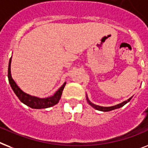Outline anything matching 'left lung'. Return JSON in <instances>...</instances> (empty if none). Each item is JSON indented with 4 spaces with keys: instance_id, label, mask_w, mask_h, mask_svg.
Segmentation results:
<instances>
[{
    "instance_id": "8db88e82",
    "label": "left lung",
    "mask_w": 148,
    "mask_h": 148,
    "mask_svg": "<svg viewBox=\"0 0 148 148\" xmlns=\"http://www.w3.org/2000/svg\"><path fill=\"white\" fill-rule=\"evenodd\" d=\"M132 98V97H130L129 99L125 100V101L122 102V103H119V104H117V105H115V106H108V107H105V106H98V105H96V104H93V103H91L90 100H89L88 97H87V94H86V101L88 102V103L90 105L92 106L93 108H94L95 109H97V110H99V111H102V112H109V111H112V110H114V109H119V108H121L123 106H125L127 103L130 101L131 99Z\"/></svg>"
}]
</instances>
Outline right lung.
<instances>
[{
  "label": "right lung",
  "instance_id": "obj_1",
  "mask_svg": "<svg viewBox=\"0 0 148 148\" xmlns=\"http://www.w3.org/2000/svg\"><path fill=\"white\" fill-rule=\"evenodd\" d=\"M12 56L10 58L9 62V65H8V80L9 84L11 86L12 90L14 92L16 97L19 98L20 101L23 104L26 105L32 109H46V108L53 106L55 104H57L59 102V99H61V97L62 95L63 90L65 86L66 82L64 83V84L55 93L53 96L51 97H45V98H39V97H35V96H31L28 93H25L18 86V85L16 84L14 80L12 78L11 71H10V64H11Z\"/></svg>",
  "mask_w": 148,
  "mask_h": 148
}]
</instances>
